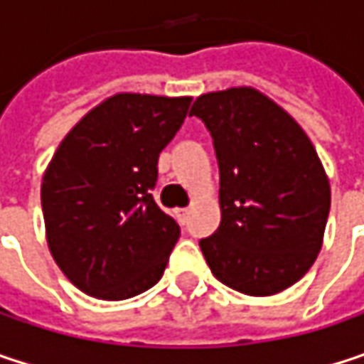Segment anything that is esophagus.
<instances>
[{"label": "esophagus", "mask_w": 364, "mask_h": 364, "mask_svg": "<svg viewBox=\"0 0 364 364\" xmlns=\"http://www.w3.org/2000/svg\"><path fill=\"white\" fill-rule=\"evenodd\" d=\"M175 213H177V219H179V221H185V217L189 215V208H177Z\"/></svg>", "instance_id": "34e87169"}]
</instances>
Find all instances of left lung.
I'll return each instance as SVG.
<instances>
[{"mask_svg": "<svg viewBox=\"0 0 364 364\" xmlns=\"http://www.w3.org/2000/svg\"><path fill=\"white\" fill-rule=\"evenodd\" d=\"M200 117L219 162L217 232L200 240L217 280L267 297L295 284L323 247L331 187L304 128L251 86L208 92Z\"/></svg>", "mask_w": 364, "mask_h": 364, "instance_id": "8db88e82", "label": "left lung"}]
</instances>
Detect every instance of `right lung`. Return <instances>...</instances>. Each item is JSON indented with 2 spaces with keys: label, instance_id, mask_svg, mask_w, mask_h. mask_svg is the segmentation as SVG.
Here are the masks:
<instances>
[{
  "label": "right lung",
  "instance_id": "obj_1",
  "mask_svg": "<svg viewBox=\"0 0 364 364\" xmlns=\"http://www.w3.org/2000/svg\"><path fill=\"white\" fill-rule=\"evenodd\" d=\"M191 97L119 92L60 141L41 179L48 249L86 295L119 301L164 274L179 225L151 198Z\"/></svg>",
  "mask_w": 364,
  "mask_h": 364
}]
</instances>
